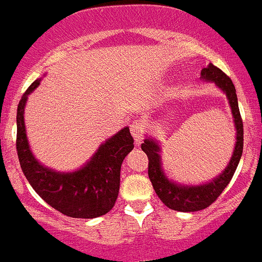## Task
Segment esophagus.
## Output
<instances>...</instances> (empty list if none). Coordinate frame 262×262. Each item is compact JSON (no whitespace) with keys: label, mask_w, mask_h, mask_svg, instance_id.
I'll return each mask as SVG.
<instances>
[{"label":"esophagus","mask_w":262,"mask_h":262,"mask_svg":"<svg viewBox=\"0 0 262 262\" xmlns=\"http://www.w3.org/2000/svg\"><path fill=\"white\" fill-rule=\"evenodd\" d=\"M129 129H131V134H133L136 144H140L144 139V134H145L144 122L141 119H136V121H134L133 123L129 124Z\"/></svg>","instance_id":"obj_1"}]
</instances>
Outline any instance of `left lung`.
<instances>
[{
	"label": "left lung",
	"mask_w": 262,
	"mask_h": 262,
	"mask_svg": "<svg viewBox=\"0 0 262 262\" xmlns=\"http://www.w3.org/2000/svg\"><path fill=\"white\" fill-rule=\"evenodd\" d=\"M201 78L204 80L214 81L215 85L226 93L231 106L232 117H234L235 128H236V144H235L234 155L230 160L229 165L225 171L217 178L213 179L210 183L201 184V186H179L165 177L164 171L161 169L160 147L152 139H145L141 144V149L147 153L149 164H148V175L152 182L156 193L160 200L172 210L178 212H198L212 205L220 195L222 193L227 184L234 177L237 164L241 161L243 153V121H242L241 112L237 106L236 91L231 79L224 71L209 63V66L201 70Z\"/></svg>",
	"instance_id": "8db88e82"
}]
</instances>
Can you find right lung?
Instances as JSON below:
<instances>
[{
  "mask_svg": "<svg viewBox=\"0 0 262 262\" xmlns=\"http://www.w3.org/2000/svg\"><path fill=\"white\" fill-rule=\"evenodd\" d=\"M40 84L33 81L21 96L16 110V153L23 174L37 195L62 214L73 218H96L114 206L119 192L121 166L134 149L129 128L121 129L98 148L83 169L57 172L37 162L30 150L25 127L27 96Z\"/></svg>",
  "mask_w": 262,
  "mask_h": 262,
  "instance_id": "obj_1",
  "label": "right lung"
}]
</instances>
